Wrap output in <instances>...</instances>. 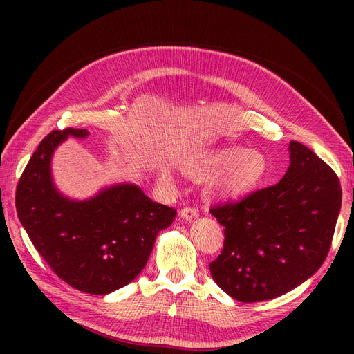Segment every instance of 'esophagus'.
I'll list each match as a JSON object with an SVG mask.
<instances>
[{
  "instance_id": "34e87169",
  "label": "esophagus",
  "mask_w": 354,
  "mask_h": 354,
  "mask_svg": "<svg viewBox=\"0 0 354 354\" xmlns=\"http://www.w3.org/2000/svg\"><path fill=\"white\" fill-rule=\"evenodd\" d=\"M180 217L183 220H195L198 217V209L194 207H186L180 211Z\"/></svg>"
}]
</instances>
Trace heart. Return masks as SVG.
Instances as JSON below:
<instances>
[{
  "label": "heart",
  "instance_id": "heart-1",
  "mask_svg": "<svg viewBox=\"0 0 354 354\" xmlns=\"http://www.w3.org/2000/svg\"><path fill=\"white\" fill-rule=\"evenodd\" d=\"M189 178L202 180L211 176L207 187L209 196L234 199L251 194L263 185L269 176V159L260 151H246L245 147H224L202 160H192L181 165ZM159 181L165 187H174V177L168 168L159 171Z\"/></svg>",
  "mask_w": 354,
  "mask_h": 354
}]
</instances>
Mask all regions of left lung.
I'll use <instances>...</instances> for the list:
<instances>
[{
	"label": "left lung",
	"instance_id": "obj_1",
	"mask_svg": "<svg viewBox=\"0 0 354 354\" xmlns=\"http://www.w3.org/2000/svg\"><path fill=\"white\" fill-rule=\"evenodd\" d=\"M291 164L277 185L209 212L224 227L212 279L242 303L291 291L324 264L341 208L338 176L313 151L289 143Z\"/></svg>",
	"mask_w": 354,
	"mask_h": 354
}]
</instances>
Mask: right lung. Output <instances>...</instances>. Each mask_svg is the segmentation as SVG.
<instances>
[{
    "label": "right lung",
    "mask_w": 354,
    "mask_h": 354,
    "mask_svg": "<svg viewBox=\"0 0 354 354\" xmlns=\"http://www.w3.org/2000/svg\"><path fill=\"white\" fill-rule=\"evenodd\" d=\"M88 134L65 128L42 138L20 176L16 209L35 250L63 282L104 295L136 279L177 211L149 199L136 185H116L87 201L60 195L51 180L53 152L69 136Z\"/></svg>",
    "instance_id": "add662e5"
}]
</instances>
